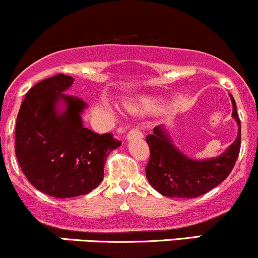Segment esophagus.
I'll list each match as a JSON object with an SVG mask.
<instances>
[{"label":"esophagus","instance_id":"esophagus-1","mask_svg":"<svg viewBox=\"0 0 258 258\" xmlns=\"http://www.w3.org/2000/svg\"><path fill=\"white\" fill-rule=\"evenodd\" d=\"M143 138V133L138 130H131L126 135V139L130 141V139H142Z\"/></svg>","mask_w":258,"mask_h":258}]
</instances>
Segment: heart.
<instances>
[{"mask_svg": "<svg viewBox=\"0 0 258 258\" xmlns=\"http://www.w3.org/2000/svg\"><path fill=\"white\" fill-rule=\"evenodd\" d=\"M164 108V102L159 98H141L127 104V109L133 114H152Z\"/></svg>", "mask_w": 258, "mask_h": 258, "instance_id": "obj_1", "label": "heart"}]
</instances>
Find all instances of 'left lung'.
I'll return each instance as SVG.
<instances>
[{
  "instance_id": "8db88e82",
  "label": "left lung",
  "mask_w": 258,
  "mask_h": 258,
  "mask_svg": "<svg viewBox=\"0 0 258 258\" xmlns=\"http://www.w3.org/2000/svg\"><path fill=\"white\" fill-rule=\"evenodd\" d=\"M233 104L232 116L238 123V136L228 149L216 158L194 160L177 149L164 125L156 126L152 135L147 136L150 159L146 167L150 185L160 194L168 198H197L207 193L232 172L241 142V126L236 104Z\"/></svg>"
}]
</instances>
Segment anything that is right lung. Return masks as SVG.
I'll return each instance as SVG.
<instances>
[{"label": "right lung", "instance_id": "add662e5", "mask_svg": "<svg viewBox=\"0 0 258 258\" xmlns=\"http://www.w3.org/2000/svg\"><path fill=\"white\" fill-rule=\"evenodd\" d=\"M74 81L58 74L32 86L16 125V155L25 177L40 191L61 199L97 188L106 158L121 146L111 133L98 135L84 126L87 104L64 93Z\"/></svg>", "mask_w": 258, "mask_h": 258}]
</instances>
